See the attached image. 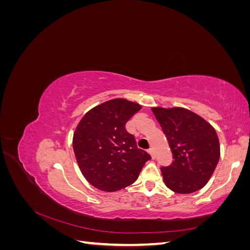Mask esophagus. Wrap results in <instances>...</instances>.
I'll list each match as a JSON object with an SVG mask.
<instances>
[{
  "label": "esophagus",
  "mask_w": 250,
  "mask_h": 250,
  "mask_svg": "<svg viewBox=\"0 0 250 250\" xmlns=\"http://www.w3.org/2000/svg\"><path fill=\"white\" fill-rule=\"evenodd\" d=\"M148 152L150 153V155L152 156V158H154L155 157V155H154V150H153V148H149L148 149Z\"/></svg>",
  "instance_id": "34e87169"
}]
</instances>
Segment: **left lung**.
<instances>
[{
  "label": "left lung",
  "mask_w": 250,
  "mask_h": 250,
  "mask_svg": "<svg viewBox=\"0 0 250 250\" xmlns=\"http://www.w3.org/2000/svg\"><path fill=\"white\" fill-rule=\"evenodd\" d=\"M152 111L173 153L172 164L161 168L165 185L178 194L200 190L213 175L220 157L214 127L183 107H153Z\"/></svg>",
  "instance_id": "1"
}]
</instances>
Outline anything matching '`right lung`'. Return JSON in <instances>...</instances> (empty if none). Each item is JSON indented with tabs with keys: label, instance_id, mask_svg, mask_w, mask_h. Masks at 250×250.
I'll return each instance as SVG.
<instances>
[{
	"label": "right lung",
	"instance_id": "add662e5",
	"mask_svg": "<svg viewBox=\"0 0 250 250\" xmlns=\"http://www.w3.org/2000/svg\"><path fill=\"white\" fill-rule=\"evenodd\" d=\"M142 106L117 98L97 105L80 120L73 137V149L81 173L104 192L132 185L151 156L137 146L125 124Z\"/></svg>",
	"mask_w": 250,
	"mask_h": 250
}]
</instances>
